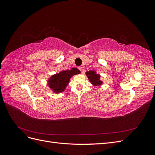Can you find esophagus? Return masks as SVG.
Wrapping results in <instances>:
<instances>
[{"mask_svg":"<svg viewBox=\"0 0 155 155\" xmlns=\"http://www.w3.org/2000/svg\"><path fill=\"white\" fill-rule=\"evenodd\" d=\"M78 69H79V70H80L81 72L83 71V67H78Z\"/></svg>","mask_w":155,"mask_h":155,"instance_id":"obj_1","label":"esophagus"}]
</instances>
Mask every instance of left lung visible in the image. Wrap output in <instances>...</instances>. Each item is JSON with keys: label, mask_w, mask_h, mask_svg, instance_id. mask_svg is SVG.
Wrapping results in <instances>:
<instances>
[{"label": "left lung", "mask_w": 155, "mask_h": 155, "mask_svg": "<svg viewBox=\"0 0 155 155\" xmlns=\"http://www.w3.org/2000/svg\"><path fill=\"white\" fill-rule=\"evenodd\" d=\"M86 76L90 83L93 86H101L104 82L101 80L100 74H97L94 70H90L86 72Z\"/></svg>", "instance_id": "1"}]
</instances>
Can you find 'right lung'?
Wrapping results in <instances>:
<instances>
[{"label":"right lung","instance_id":"right-lung-1","mask_svg":"<svg viewBox=\"0 0 155 155\" xmlns=\"http://www.w3.org/2000/svg\"><path fill=\"white\" fill-rule=\"evenodd\" d=\"M80 73V70L76 68H72L71 70H61L59 73L51 76L48 79V87L55 94L61 93L65 91L71 78L74 75H78Z\"/></svg>","mask_w":155,"mask_h":155}]
</instances>
